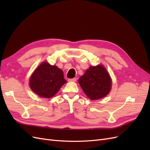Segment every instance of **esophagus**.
Listing matches in <instances>:
<instances>
[{
	"label": "esophagus",
	"instance_id": "1",
	"mask_svg": "<svg viewBox=\"0 0 150 150\" xmlns=\"http://www.w3.org/2000/svg\"><path fill=\"white\" fill-rule=\"evenodd\" d=\"M69 82H76V78H72V79H68Z\"/></svg>",
	"mask_w": 150,
	"mask_h": 150
}]
</instances>
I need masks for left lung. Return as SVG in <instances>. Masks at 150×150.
<instances>
[{
	"instance_id": "left-lung-1",
	"label": "left lung",
	"mask_w": 150,
	"mask_h": 150,
	"mask_svg": "<svg viewBox=\"0 0 150 150\" xmlns=\"http://www.w3.org/2000/svg\"><path fill=\"white\" fill-rule=\"evenodd\" d=\"M78 81L84 93L91 100L105 97L111 89V77L101 64L89 67Z\"/></svg>"
}]
</instances>
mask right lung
Returning a JSON list of instances; mask_svg holds the SVG:
<instances>
[{"label":"right lung","instance_id":"obj_1","mask_svg":"<svg viewBox=\"0 0 150 150\" xmlns=\"http://www.w3.org/2000/svg\"><path fill=\"white\" fill-rule=\"evenodd\" d=\"M66 82L61 69L55 65L49 64L47 62H43L31 75L29 86L38 96L50 98L53 97Z\"/></svg>","mask_w":150,"mask_h":150}]
</instances>
